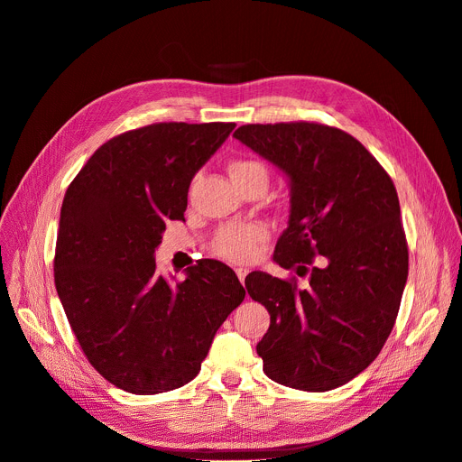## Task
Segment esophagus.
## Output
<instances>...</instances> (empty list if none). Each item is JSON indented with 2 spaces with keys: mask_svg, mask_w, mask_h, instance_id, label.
Here are the masks:
<instances>
[{
  "mask_svg": "<svg viewBox=\"0 0 462 462\" xmlns=\"http://www.w3.org/2000/svg\"><path fill=\"white\" fill-rule=\"evenodd\" d=\"M236 273H237V279L241 281V284H244L245 277L249 275V270L247 268H236Z\"/></svg>",
  "mask_w": 462,
  "mask_h": 462,
  "instance_id": "esophagus-1",
  "label": "esophagus"
}]
</instances>
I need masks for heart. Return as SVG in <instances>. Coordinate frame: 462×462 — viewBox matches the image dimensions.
<instances>
[{
	"instance_id": "b5f03b06",
	"label": "heart",
	"mask_w": 462,
	"mask_h": 462,
	"mask_svg": "<svg viewBox=\"0 0 462 462\" xmlns=\"http://www.w3.org/2000/svg\"><path fill=\"white\" fill-rule=\"evenodd\" d=\"M230 176L234 181L258 178L268 181V168L260 161L244 159L230 164ZM270 232L262 223H232L217 232L213 239V251L230 262H249L256 256L260 244L268 239Z\"/></svg>"
}]
</instances>
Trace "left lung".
Instances as JSON below:
<instances>
[{
	"mask_svg": "<svg viewBox=\"0 0 462 462\" xmlns=\"http://www.w3.org/2000/svg\"><path fill=\"white\" fill-rule=\"evenodd\" d=\"M234 138L290 185L288 226L273 262L305 284L265 272L245 279L270 312L256 345L263 373L301 392H329L365 371L390 337L408 277L395 185L348 133L296 121L244 125Z\"/></svg>",
	"mask_w": 462,
	"mask_h": 462,
	"instance_id": "8db88e82",
	"label": "left lung"
}]
</instances>
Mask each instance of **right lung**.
I'll return each mask as SVG.
<instances>
[{
  "label": "right lung",
  "mask_w": 462,
  "mask_h": 462,
  "mask_svg": "<svg viewBox=\"0 0 462 462\" xmlns=\"http://www.w3.org/2000/svg\"><path fill=\"white\" fill-rule=\"evenodd\" d=\"M236 124H153L97 150L69 185L54 258L60 301L93 369L134 395L185 385L244 301L226 263L204 258L173 282L155 251L181 221L194 174Z\"/></svg>",
  "instance_id": "add662e5"
}]
</instances>
